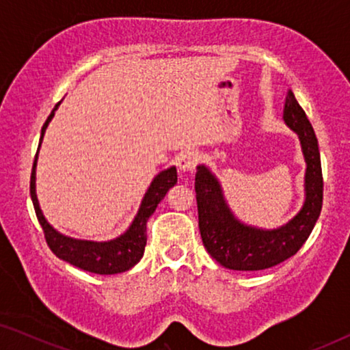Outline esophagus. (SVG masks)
Segmentation results:
<instances>
[{
    "mask_svg": "<svg viewBox=\"0 0 350 350\" xmlns=\"http://www.w3.org/2000/svg\"><path fill=\"white\" fill-rule=\"evenodd\" d=\"M198 162H199L198 152L185 151V152H181V154H180L178 161H176V164H178V169L181 172H193L196 167H198Z\"/></svg>",
    "mask_w": 350,
    "mask_h": 350,
    "instance_id": "obj_1",
    "label": "esophagus"
}]
</instances>
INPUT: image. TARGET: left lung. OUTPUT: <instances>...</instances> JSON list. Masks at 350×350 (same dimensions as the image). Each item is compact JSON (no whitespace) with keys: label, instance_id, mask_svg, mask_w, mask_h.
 I'll return each mask as SVG.
<instances>
[{"label":"left lung","instance_id":"left-lung-1","mask_svg":"<svg viewBox=\"0 0 350 350\" xmlns=\"http://www.w3.org/2000/svg\"><path fill=\"white\" fill-rule=\"evenodd\" d=\"M284 119L299 135L308 164L306 202L301 212L285 226L261 231L239 223L224 204L221 188L215 176L204 165H199L196 172L194 189L200 237L208 255L228 269L261 271L288 260L308 241L322 212L323 176L317 137L291 90L285 100Z\"/></svg>","mask_w":350,"mask_h":350}]
</instances>
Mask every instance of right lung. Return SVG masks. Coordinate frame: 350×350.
I'll return each instance as SVG.
<instances>
[{"label": "right lung", "instance_id": "right-lung-1", "mask_svg": "<svg viewBox=\"0 0 350 350\" xmlns=\"http://www.w3.org/2000/svg\"><path fill=\"white\" fill-rule=\"evenodd\" d=\"M59 107L52 109L49 118L46 119L44 126L41 129V138L40 145L44 135L46 127L49 121L54 116V111ZM36 157L33 162L31 169V178H30V194L33 200V207H35V213L38 221H40L42 232H44V239L47 245L52 250V253L60 260H64L70 265H73L79 269L92 272V274L100 275H109V274H119V272H126L137 265L142 260L143 252H145L146 245V223L148 218L154 213L157 204L164 199L172 186L176 183V169L170 167L152 180V183L148 189V193L143 198L142 207L138 210L135 219L131 224V228L122 234L121 237L114 239L109 242H90V241H76V239H70L62 236L46 221L42 217L40 204H38L36 193H35V169H36Z\"/></svg>", "mask_w": 350, "mask_h": 350}]
</instances>
